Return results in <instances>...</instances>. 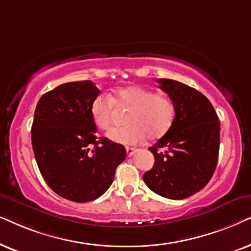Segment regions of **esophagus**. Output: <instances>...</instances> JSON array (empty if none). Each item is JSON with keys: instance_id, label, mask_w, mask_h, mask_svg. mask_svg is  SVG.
Instances as JSON below:
<instances>
[{"instance_id": "esophagus-1", "label": "esophagus", "mask_w": 251, "mask_h": 251, "mask_svg": "<svg viewBox=\"0 0 251 251\" xmlns=\"http://www.w3.org/2000/svg\"><path fill=\"white\" fill-rule=\"evenodd\" d=\"M135 151H136L135 148H131V147H126V153H127L128 157H131V156L134 155Z\"/></svg>"}]
</instances>
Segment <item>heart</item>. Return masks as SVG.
Listing matches in <instances>:
<instances>
[{
    "label": "heart",
    "instance_id": "obj_1",
    "mask_svg": "<svg viewBox=\"0 0 251 251\" xmlns=\"http://www.w3.org/2000/svg\"><path fill=\"white\" fill-rule=\"evenodd\" d=\"M115 106L127 109L125 122L128 125L112 128L106 136L120 145H136L148 136L156 140L164 136L176 119V104L171 99L140 86L119 88L111 95H98L93 99L89 113L96 127L110 128Z\"/></svg>",
    "mask_w": 251,
    "mask_h": 251
}]
</instances>
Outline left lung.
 I'll return each mask as SVG.
<instances>
[{
	"label": "left lung",
	"instance_id": "obj_1",
	"mask_svg": "<svg viewBox=\"0 0 251 251\" xmlns=\"http://www.w3.org/2000/svg\"><path fill=\"white\" fill-rule=\"evenodd\" d=\"M157 81L175 102L176 119L170 131L149 148L155 164L143 175V181L163 198L182 200L204 188L213 176L220 123L202 93L176 80Z\"/></svg>",
	"mask_w": 251,
	"mask_h": 251
}]
</instances>
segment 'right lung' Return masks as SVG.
Returning <instances> with one entry per match:
<instances>
[{"label": "right lung", "mask_w": 251, "mask_h": 251, "mask_svg": "<svg viewBox=\"0 0 251 251\" xmlns=\"http://www.w3.org/2000/svg\"><path fill=\"white\" fill-rule=\"evenodd\" d=\"M99 94L91 80L63 83L42 95L33 119V151L43 179L76 203L103 195L126 158L125 147L96 136L89 106Z\"/></svg>", "instance_id": "obj_1"}]
</instances>
